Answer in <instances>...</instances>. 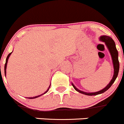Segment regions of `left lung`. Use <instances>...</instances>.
<instances>
[{
    "mask_svg": "<svg viewBox=\"0 0 124 124\" xmlns=\"http://www.w3.org/2000/svg\"><path fill=\"white\" fill-rule=\"evenodd\" d=\"M100 40L101 41H103L105 43V45L107 46V48L108 49L109 52H110V55L111 56V58H112V61H113V67H114V75L112 79L110 81V82L109 83V84L105 87V88L103 89H102L101 90H100L98 92H93V93H87L85 92L81 91V90H79V89H77L74 85L72 83V85H73V88L77 90L78 92L81 93H83L84 95H89V96H92V95H97L99 94L103 93L104 92H105V91L108 90L110 87L112 85V84H113V83L115 82V81L116 80V78H117V75H118L119 73V62L118 60V52H117V49H116V45H115V43L114 41V40L111 39L110 37L107 36V35H102L100 37Z\"/></svg>",
    "mask_w": 124,
    "mask_h": 124,
    "instance_id": "obj_1",
    "label": "left lung"
}]
</instances>
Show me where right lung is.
Returning a JSON list of instances; mask_svg holds the SVG:
<instances>
[{
	"label": "right lung",
	"instance_id": "1",
	"mask_svg": "<svg viewBox=\"0 0 124 124\" xmlns=\"http://www.w3.org/2000/svg\"><path fill=\"white\" fill-rule=\"evenodd\" d=\"M11 54H12V52H11V53H9V54H8V55L7 56V59H6V62H5V75H6V69H7V62H8V58H9V56L11 55ZM50 86H51V85H49V88H48V89H47V90H46V91L44 93L41 94V95H39V96H34V97H32V98H29V99H34V98H38V97H39V96H41V95H44V94H45V93H47V91H48V90H49V88H50Z\"/></svg>",
	"mask_w": 124,
	"mask_h": 124
}]
</instances>
